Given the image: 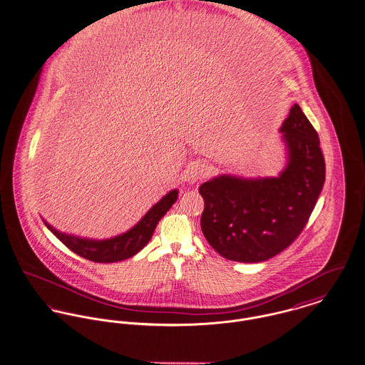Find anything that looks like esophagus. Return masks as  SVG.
I'll return each mask as SVG.
<instances>
[{
    "label": "esophagus",
    "instance_id": "34e87169",
    "mask_svg": "<svg viewBox=\"0 0 365 365\" xmlns=\"http://www.w3.org/2000/svg\"><path fill=\"white\" fill-rule=\"evenodd\" d=\"M210 173H212V168L209 166V163L203 160H197L191 163L185 170V180L190 182H196L197 180L206 178Z\"/></svg>",
    "mask_w": 365,
    "mask_h": 365
}]
</instances>
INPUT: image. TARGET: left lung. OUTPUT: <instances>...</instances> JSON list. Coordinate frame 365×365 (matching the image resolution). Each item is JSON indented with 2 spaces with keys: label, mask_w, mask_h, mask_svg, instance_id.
I'll return each instance as SVG.
<instances>
[{
  "label": "left lung",
  "mask_w": 365,
  "mask_h": 365,
  "mask_svg": "<svg viewBox=\"0 0 365 365\" xmlns=\"http://www.w3.org/2000/svg\"><path fill=\"white\" fill-rule=\"evenodd\" d=\"M281 131L288 166L275 178L220 175L199 187L205 202L200 227L222 257L264 262L302 234L325 181V160L316 128L294 103Z\"/></svg>",
  "instance_id": "left-lung-1"
}]
</instances>
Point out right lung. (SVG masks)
<instances>
[{
  "label": "right lung",
  "mask_w": 365,
  "mask_h": 365,
  "mask_svg": "<svg viewBox=\"0 0 365 365\" xmlns=\"http://www.w3.org/2000/svg\"><path fill=\"white\" fill-rule=\"evenodd\" d=\"M177 194L178 192L175 190L171 191L165 197H162L135 227H133L130 231L124 232L123 235L112 240H106V241H91V240L76 238L72 235L61 234L47 222L46 225L61 242L83 259H87L96 263L122 262L128 257H133L145 246L146 243L149 242L159 220L166 215V212L177 200Z\"/></svg>",
  "instance_id": "1"
}]
</instances>
